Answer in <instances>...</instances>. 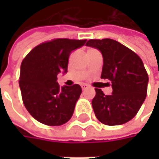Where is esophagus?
<instances>
[{
  "mask_svg": "<svg viewBox=\"0 0 159 159\" xmlns=\"http://www.w3.org/2000/svg\"><path fill=\"white\" fill-rule=\"evenodd\" d=\"M88 88V86L86 85V84H82V89L83 90H85V89H87Z\"/></svg>",
  "mask_w": 159,
  "mask_h": 159,
  "instance_id": "1",
  "label": "esophagus"
}]
</instances>
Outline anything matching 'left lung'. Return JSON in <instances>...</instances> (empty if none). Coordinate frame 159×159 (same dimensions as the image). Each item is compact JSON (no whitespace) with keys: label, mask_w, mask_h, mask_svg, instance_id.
I'll use <instances>...</instances> for the list:
<instances>
[{"label":"left lung","mask_w":159,"mask_h":159,"mask_svg":"<svg viewBox=\"0 0 159 159\" xmlns=\"http://www.w3.org/2000/svg\"><path fill=\"white\" fill-rule=\"evenodd\" d=\"M86 46L101 52V78L110 80L112 87L109 96L96 88L92 100L96 117L106 125L126 123L140 110L147 93L148 75L142 60L133 50L111 39H90Z\"/></svg>","instance_id":"obj_1"}]
</instances>
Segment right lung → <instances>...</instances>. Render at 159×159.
Segmentation results:
<instances>
[{"label": "right lung", "instance_id": "1", "mask_svg": "<svg viewBox=\"0 0 159 159\" xmlns=\"http://www.w3.org/2000/svg\"><path fill=\"white\" fill-rule=\"evenodd\" d=\"M86 39H57L34 48L23 60L19 86L27 111L38 121L59 126L73 116L82 88L79 84L60 86L57 75L67 73L72 51Z\"/></svg>", "mask_w": 159, "mask_h": 159}]
</instances>
